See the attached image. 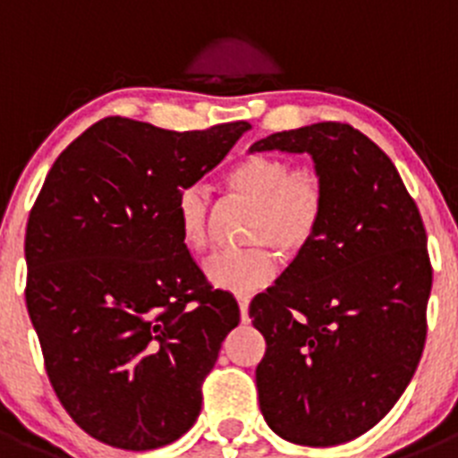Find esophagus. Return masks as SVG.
<instances>
[{"instance_id": "esophagus-1", "label": "esophagus", "mask_w": 458, "mask_h": 458, "mask_svg": "<svg viewBox=\"0 0 458 458\" xmlns=\"http://www.w3.org/2000/svg\"><path fill=\"white\" fill-rule=\"evenodd\" d=\"M238 307H241L242 323H248V307H250V298H248V295H238Z\"/></svg>"}]
</instances>
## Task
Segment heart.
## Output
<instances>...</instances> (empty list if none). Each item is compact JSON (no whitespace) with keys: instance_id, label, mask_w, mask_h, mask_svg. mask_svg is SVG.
Wrapping results in <instances>:
<instances>
[{"instance_id":"b5f03b06","label":"heart","mask_w":458,"mask_h":458,"mask_svg":"<svg viewBox=\"0 0 458 458\" xmlns=\"http://www.w3.org/2000/svg\"><path fill=\"white\" fill-rule=\"evenodd\" d=\"M226 194L252 206L245 242L252 248L217 252L206 259L204 275L225 291H257L275 277V257H301L310 248L326 213V192L314 169H295L291 160L268 153L242 157L225 176ZM216 206L201 185H188L176 197V225L190 252L210 245Z\"/></svg>"}]
</instances>
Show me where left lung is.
Wrapping results in <instances>:
<instances>
[{
    "instance_id": "obj_1",
    "label": "left lung",
    "mask_w": 458,
    "mask_h": 458,
    "mask_svg": "<svg viewBox=\"0 0 458 458\" xmlns=\"http://www.w3.org/2000/svg\"><path fill=\"white\" fill-rule=\"evenodd\" d=\"M250 151L310 153L326 192L314 242L250 305L266 337L261 412L291 443H349L386 418L422 358L434 279L424 222L390 157L353 125L275 132Z\"/></svg>"
}]
</instances>
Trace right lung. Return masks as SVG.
<instances>
[{"instance_id":"1","label":"right lung","mask_w":458,"mask_h":458,"mask_svg":"<svg viewBox=\"0 0 458 458\" xmlns=\"http://www.w3.org/2000/svg\"><path fill=\"white\" fill-rule=\"evenodd\" d=\"M248 121L163 131L107 116L56 157L27 222V311L47 378L89 436L174 443L241 321L181 241L176 197L220 165Z\"/></svg>"}]
</instances>
